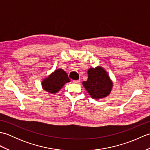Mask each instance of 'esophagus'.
<instances>
[{"instance_id":"1","label":"esophagus","mask_w":150,"mask_h":150,"mask_svg":"<svg viewBox=\"0 0 150 150\" xmlns=\"http://www.w3.org/2000/svg\"><path fill=\"white\" fill-rule=\"evenodd\" d=\"M73 82H74L75 84H79V82H80V80H77V81H73Z\"/></svg>"}]
</instances>
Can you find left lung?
Returning a JSON list of instances; mask_svg holds the SVG:
<instances>
[{"label":"left lung","instance_id":"8db88e82","mask_svg":"<svg viewBox=\"0 0 150 150\" xmlns=\"http://www.w3.org/2000/svg\"><path fill=\"white\" fill-rule=\"evenodd\" d=\"M88 75V80L82 82V85L92 98L99 100L110 94L113 82L106 69L100 66L90 68Z\"/></svg>","mask_w":150,"mask_h":150}]
</instances>
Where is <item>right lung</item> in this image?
<instances>
[{
	"mask_svg": "<svg viewBox=\"0 0 150 150\" xmlns=\"http://www.w3.org/2000/svg\"><path fill=\"white\" fill-rule=\"evenodd\" d=\"M70 82L68 75L61 68L55 69L41 82V86L44 90L51 94H55L60 91L66 83Z\"/></svg>",
	"mask_w": 150,
	"mask_h": 150,
	"instance_id": "1",
	"label": "right lung"
}]
</instances>
